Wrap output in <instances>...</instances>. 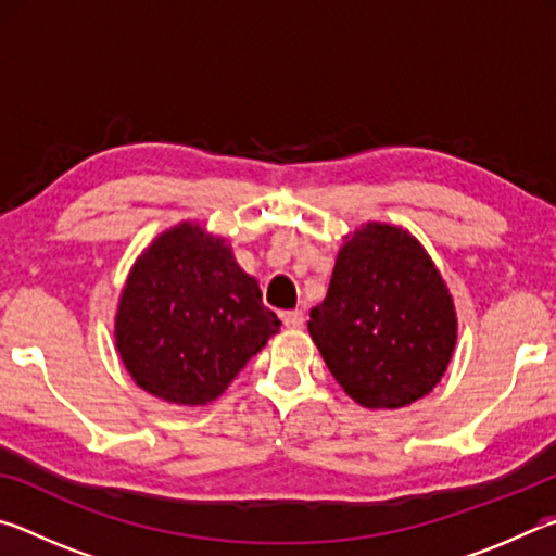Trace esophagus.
Here are the masks:
<instances>
[{
  "label": "esophagus",
  "instance_id": "34e87169",
  "mask_svg": "<svg viewBox=\"0 0 556 556\" xmlns=\"http://www.w3.org/2000/svg\"><path fill=\"white\" fill-rule=\"evenodd\" d=\"M281 321H285L287 328H301V326H304V314H301L299 308H294V312L281 314Z\"/></svg>",
  "mask_w": 556,
  "mask_h": 556
}]
</instances>
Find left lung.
Instances as JSON below:
<instances>
[{
    "label": "left lung",
    "instance_id": "1",
    "mask_svg": "<svg viewBox=\"0 0 556 556\" xmlns=\"http://www.w3.org/2000/svg\"><path fill=\"white\" fill-rule=\"evenodd\" d=\"M318 353L365 409H400L437 388L458 318L444 277L409 230L365 223L338 250L326 299L312 308Z\"/></svg>",
    "mask_w": 556,
    "mask_h": 556
}]
</instances>
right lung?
Returning a JSON list of instances; mask_svg holds the SVG:
<instances>
[{
    "label": "right lung",
    "mask_w": 556,
    "mask_h": 556,
    "mask_svg": "<svg viewBox=\"0 0 556 556\" xmlns=\"http://www.w3.org/2000/svg\"><path fill=\"white\" fill-rule=\"evenodd\" d=\"M279 326L228 240L181 220L131 265L117 301L115 348L144 392L199 407L228 390Z\"/></svg>",
    "instance_id": "1"
}]
</instances>
